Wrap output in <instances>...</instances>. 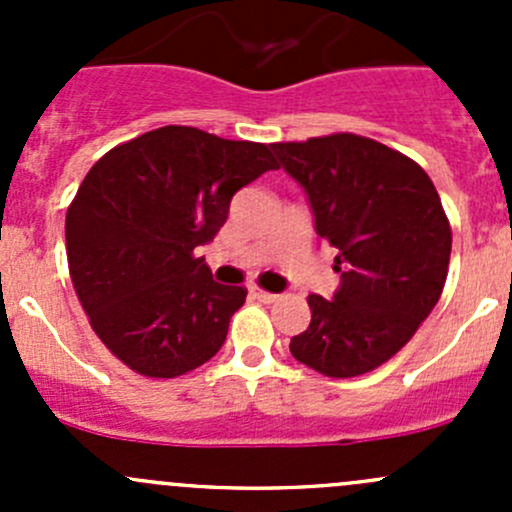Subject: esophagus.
<instances>
[{
    "label": "esophagus",
    "instance_id": "34e87169",
    "mask_svg": "<svg viewBox=\"0 0 512 512\" xmlns=\"http://www.w3.org/2000/svg\"><path fill=\"white\" fill-rule=\"evenodd\" d=\"M250 294L257 299V302H265V304L277 302V294L267 292V289H262V287H250Z\"/></svg>",
    "mask_w": 512,
    "mask_h": 512
}]
</instances>
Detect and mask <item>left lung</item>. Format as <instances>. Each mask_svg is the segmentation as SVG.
Returning <instances> with one entry per match:
<instances>
[{
	"mask_svg": "<svg viewBox=\"0 0 512 512\" xmlns=\"http://www.w3.org/2000/svg\"><path fill=\"white\" fill-rule=\"evenodd\" d=\"M272 148L307 190L317 235L342 272L332 299L307 297L312 322L289 352L329 379L369 374L441 299L451 260L441 198L416 160L374 138L332 133Z\"/></svg>",
	"mask_w": 512,
	"mask_h": 512,
	"instance_id": "8db88e82",
	"label": "left lung"
}]
</instances>
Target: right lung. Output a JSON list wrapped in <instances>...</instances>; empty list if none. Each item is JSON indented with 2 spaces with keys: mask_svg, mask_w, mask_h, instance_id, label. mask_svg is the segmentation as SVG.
<instances>
[{
  "mask_svg": "<svg viewBox=\"0 0 512 512\" xmlns=\"http://www.w3.org/2000/svg\"><path fill=\"white\" fill-rule=\"evenodd\" d=\"M280 168L265 143L163 126L111 148L66 210V257L91 329L128 369L175 379L213 359L247 289L220 285L195 247L232 195Z\"/></svg>",
  "mask_w": 512,
  "mask_h": 512,
  "instance_id": "add662e5",
  "label": "right lung"
}]
</instances>
